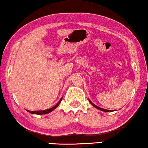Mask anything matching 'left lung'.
Segmentation results:
<instances>
[{
  "mask_svg": "<svg viewBox=\"0 0 148 148\" xmlns=\"http://www.w3.org/2000/svg\"><path fill=\"white\" fill-rule=\"evenodd\" d=\"M89 101H90V103H91V104H92V106H93L95 107V108H97V109H99V110H101V111H103V112H109V110H106V109H103V108H100V107H99V106H97L96 105H95L93 103H92V101H90V99H89ZM112 111V110H111Z\"/></svg>",
  "mask_w": 148,
  "mask_h": 148,
  "instance_id": "left-lung-1",
  "label": "left lung"
}]
</instances>
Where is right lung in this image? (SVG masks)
Returning <instances> with one entry per match:
<instances>
[{"label": "right lung", "instance_id": "add662e5", "mask_svg": "<svg viewBox=\"0 0 148 148\" xmlns=\"http://www.w3.org/2000/svg\"><path fill=\"white\" fill-rule=\"evenodd\" d=\"M62 100V97L61 98V99H60V101L58 102L57 104H56V106H54L53 107L49 109H47V110H38V111H30V110H27V112H29V113H32V114H48V113L52 112L53 110H55V109L57 108L58 106H59L60 103L61 102Z\"/></svg>", "mask_w": 148, "mask_h": 148}]
</instances>
